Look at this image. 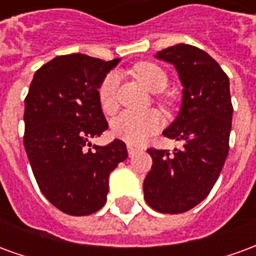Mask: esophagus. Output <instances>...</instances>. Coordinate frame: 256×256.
I'll return each instance as SVG.
<instances>
[{"mask_svg":"<svg viewBox=\"0 0 256 256\" xmlns=\"http://www.w3.org/2000/svg\"><path fill=\"white\" fill-rule=\"evenodd\" d=\"M126 148H128V154H130V156H134V154H136L138 152H139V148H135V146H132V144H128Z\"/></svg>","mask_w":256,"mask_h":256,"instance_id":"esophagus-1","label":"esophagus"}]
</instances>
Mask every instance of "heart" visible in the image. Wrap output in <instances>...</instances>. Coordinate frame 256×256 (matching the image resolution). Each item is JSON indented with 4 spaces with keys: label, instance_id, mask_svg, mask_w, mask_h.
Wrapping results in <instances>:
<instances>
[{
    "label": "heart",
    "instance_id": "obj_1",
    "mask_svg": "<svg viewBox=\"0 0 256 256\" xmlns=\"http://www.w3.org/2000/svg\"><path fill=\"white\" fill-rule=\"evenodd\" d=\"M134 74L148 90L160 92L168 85V74L166 70L153 62H142L134 67ZM118 76L117 73L108 74L99 86V102L104 113L112 114L118 106ZM160 114L154 110L138 113L126 110L113 121V132L116 136L131 144L143 143L148 136L158 132L161 128Z\"/></svg>",
    "mask_w": 256,
    "mask_h": 256
}]
</instances>
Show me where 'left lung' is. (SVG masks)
<instances>
[{"label": "left lung", "mask_w": 256, "mask_h": 256, "mask_svg": "<svg viewBox=\"0 0 256 256\" xmlns=\"http://www.w3.org/2000/svg\"><path fill=\"white\" fill-rule=\"evenodd\" d=\"M172 63L183 85L176 120L162 135L182 143V148H148L153 166L144 178V200L162 214H182L210 194L229 153L232 98L229 77L206 52L178 44L157 52Z\"/></svg>", "instance_id": "8db88e82"}]
</instances>
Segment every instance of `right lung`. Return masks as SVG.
I'll return each instance as SVG.
<instances>
[{
	"instance_id": "1",
	"label": "right lung",
	"mask_w": 256,
	"mask_h": 256,
	"mask_svg": "<svg viewBox=\"0 0 256 256\" xmlns=\"http://www.w3.org/2000/svg\"><path fill=\"white\" fill-rule=\"evenodd\" d=\"M118 62L56 56L36 72L24 99L23 143L38 188L52 206L73 216L104 206L108 176L128 157L122 140L90 142L108 130L98 88Z\"/></svg>"
}]
</instances>
